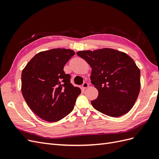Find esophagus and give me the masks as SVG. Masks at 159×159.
Wrapping results in <instances>:
<instances>
[{"label":"esophagus","mask_w":159,"mask_h":159,"mask_svg":"<svg viewBox=\"0 0 159 159\" xmlns=\"http://www.w3.org/2000/svg\"><path fill=\"white\" fill-rule=\"evenodd\" d=\"M89 86V84H88V83H87V82H84L83 84H82V88H84V89H85V88H87Z\"/></svg>","instance_id":"esophagus-1"}]
</instances>
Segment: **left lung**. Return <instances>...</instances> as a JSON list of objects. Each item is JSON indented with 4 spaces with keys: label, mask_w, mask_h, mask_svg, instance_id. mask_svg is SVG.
<instances>
[{
    "label": "left lung",
    "mask_w": 159,
    "mask_h": 159,
    "mask_svg": "<svg viewBox=\"0 0 159 159\" xmlns=\"http://www.w3.org/2000/svg\"><path fill=\"white\" fill-rule=\"evenodd\" d=\"M77 55L92 68L91 82L98 90L91 101L98 111L113 117L128 113L140 91V70L129 55L111 48L79 51Z\"/></svg>",
    "instance_id": "left-lung-1"
}]
</instances>
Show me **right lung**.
I'll return each mask as SVG.
<instances>
[{
	"label": "right lung",
	"mask_w": 159,
	"mask_h": 159,
	"mask_svg": "<svg viewBox=\"0 0 159 159\" xmlns=\"http://www.w3.org/2000/svg\"><path fill=\"white\" fill-rule=\"evenodd\" d=\"M74 50L54 48L34 56L22 72V93L32 111L41 119L56 122L74 109L81 89L70 83L65 64Z\"/></svg>",
	"instance_id": "right-lung-1"
}]
</instances>
